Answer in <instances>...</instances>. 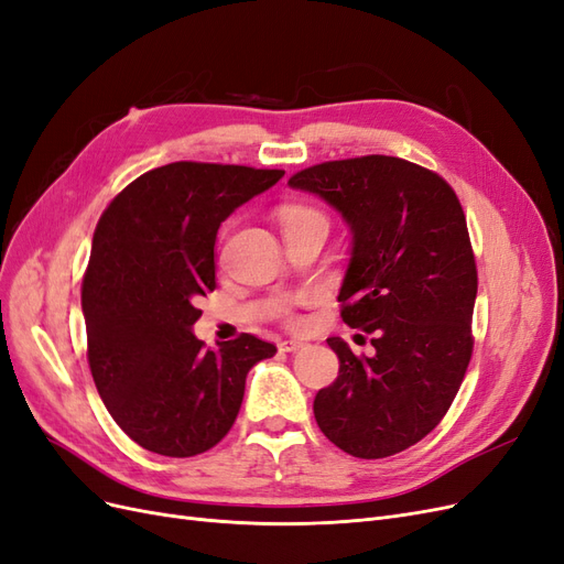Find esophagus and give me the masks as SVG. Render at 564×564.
<instances>
[{
  "mask_svg": "<svg viewBox=\"0 0 564 564\" xmlns=\"http://www.w3.org/2000/svg\"><path fill=\"white\" fill-rule=\"evenodd\" d=\"M305 344L303 340H294V338H289V340H282L280 344V350L282 352H296V350H301Z\"/></svg>",
  "mask_w": 564,
  "mask_h": 564,
  "instance_id": "esophagus-1",
  "label": "esophagus"
}]
</instances>
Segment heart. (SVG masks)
<instances>
[{"label":"heart","instance_id":"obj_1","mask_svg":"<svg viewBox=\"0 0 564 564\" xmlns=\"http://www.w3.org/2000/svg\"><path fill=\"white\" fill-rule=\"evenodd\" d=\"M280 220L286 230L305 224H324V216L317 209L308 207V204H284L280 209Z\"/></svg>","mask_w":564,"mask_h":564}]
</instances>
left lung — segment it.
<instances>
[{"instance_id":"left-lung-1","label":"left lung","mask_w":564,"mask_h":564,"mask_svg":"<svg viewBox=\"0 0 564 564\" xmlns=\"http://www.w3.org/2000/svg\"><path fill=\"white\" fill-rule=\"evenodd\" d=\"M289 185L348 224L340 317L377 350L357 357L327 338L338 377L317 390L315 421L357 458L392 456L442 421L470 362L477 270L464 209L445 178L386 155L315 164Z\"/></svg>"}]
</instances>
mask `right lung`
Instances as JSON below:
<instances>
[{
	"label": "right lung",
	"instance_id": "add662e5",
	"mask_svg": "<svg viewBox=\"0 0 564 564\" xmlns=\"http://www.w3.org/2000/svg\"><path fill=\"white\" fill-rule=\"evenodd\" d=\"M282 176L174 162L129 183L98 220L82 282L89 367L110 416L148 452L185 458L218 445L249 369L278 352L251 334L207 350L193 324L216 286L220 224Z\"/></svg>",
	"mask_w": 564,
	"mask_h": 564
}]
</instances>
